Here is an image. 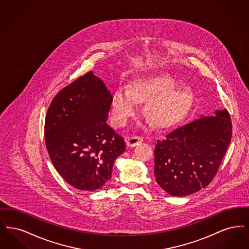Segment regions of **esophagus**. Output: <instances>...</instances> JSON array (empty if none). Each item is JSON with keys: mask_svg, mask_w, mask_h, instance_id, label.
I'll use <instances>...</instances> for the list:
<instances>
[{"mask_svg": "<svg viewBox=\"0 0 249 249\" xmlns=\"http://www.w3.org/2000/svg\"><path fill=\"white\" fill-rule=\"evenodd\" d=\"M142 141V138L141 136H139V135H132V136H130V137L127 139L126 142H127L128 146L133 147V146L139 144Z\"/></svg>", "mask_w": 249, "mask_h": 249, "instance_id": "esophagus-1", "label": "esophagus"}]
</instances>
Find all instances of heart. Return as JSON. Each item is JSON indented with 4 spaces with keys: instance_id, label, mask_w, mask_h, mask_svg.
I'll return each instance as SVG.
<instances>
[{
    "instance_id": "b5f03b06",
    "label": "heart",
    "mask_w": 249,
    "mask_h": 249,
    "mask_svg": "<svg viewBox=\"0 0 249 249\" xmlns=\"http://www.w3.org/2000/svg\"><path fill=\"white\" fill-rule=\"evenodd\" d=\"M180 82L167 74H153L137 78L130 88L121 86L112 101L113 123L126 125L138 108V101L150 99L146 106L149 117L160 126H168L181 119L189 110L192 94Z\"/></svg>"
}]
</instances>
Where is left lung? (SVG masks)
<instances>
[{
    "label": "left lung",
    "instance_id": "left-lung-1",
    "mask_svg": "<svg viewBox=\"0 0 249 249\" xmlns=\"http://www.w3.org/2000/svg\"><path fill=\"white\" fill-rule=\"evenodd\" d=\"M232 124L227 109L202 116L155 142L158 184L173 196H187L208 186L231 143Z\"/></svg>",
    "mask_w": 249,
    "mask_h": 249
}]
</instances>
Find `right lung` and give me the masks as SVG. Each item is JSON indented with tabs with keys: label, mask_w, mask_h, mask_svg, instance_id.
I'll return each mask as SVG.
<instances>
[{
	"label": "right lung",
	"mask_w": 249,
	"mask_h": 249,
	"mask_svg": "<svg viewBox=\"0 0 249 249\" xmlns=\"http://www.w3.org/2000/svg\"><path fill=\"white\" fill-rule=\"evenodd\" d=\"M113 97L92 71L56 95L45 120V142L61 178L79 190L102 188L125 142L108 124Z\"/></svg>",
	"instance_id": "add662e5"
}]
</instances>
